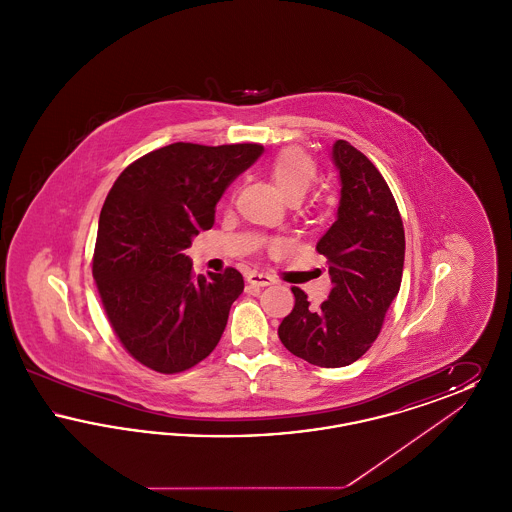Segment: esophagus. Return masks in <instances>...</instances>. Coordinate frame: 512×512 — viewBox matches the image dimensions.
Segmentation results:
<instances>
[{
	"mask_svg": "<svg viewBox=\"0 0 512 512\" xmlns=\"http://www.w3.org/2000/svg\"><path fill=\"white\" fill-rule=\"evenodd\" d=\"M247 282L249 284H253V286H270L274 280L268 276V274H265V272H249L247 274Z\"/></svg>",
	"mask_w": 512,
	"mask_h": 512,
	"instance_id": "esophagus-1",
	"label": "esophagus"
}]
</instances>
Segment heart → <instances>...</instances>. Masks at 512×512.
<instances>
[{"instance_id":"heart-1","label":"heart","mask_w":512,"mask_h":512,"mask_svg":"<svg viewBox=\"0 0 512 512\" xmlns=\"http://www.w3.org/2000/svg\"><path fill=\"white\" fill-rule=\"evenodd\" d=\"M268 176L286 199H301L317 178V163L305 149L286 147L270 161Z\"/></svg>"}]
</instances>
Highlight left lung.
<instances>
[{"mask_svg":"<svg viewBox=\"0 0 512 512\" xmlns=\"http://www.w3.org/2000/svg\"><path fill=\"white\" fill-rule=\"evenodd\" d=\"M332 161L340 172L338 219L317 244L332 292L313 307L292 288L293 311L278 328L290 353L324 368L355 363L378 338L405 261L403 220L384 176L345 140L332 147Z\"/></svg>","mask_w":512,"mask_h":512,"instance_id":"1","label":"left lung"}]
</instances>
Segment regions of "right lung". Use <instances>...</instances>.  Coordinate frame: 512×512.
<instances>
[{"mask_svg": "<svg viewBox=\"0 0 512 512\" xmlns=\"http://www.w3.org/2000/svg\"><path fill=\"white\" fill-rule=\"evenodd\" d=\"M263 149L176 142L115 180L99 215L92 272L117 338L138 363L174 374L217 347L244 276L226 268L195 278L184 251L215 224L224 190Z\"/></svg>", "mask_w": 512, "mask_h": 512, "instance_id": "add662e5", "label": "right lung"}]
</instances>
